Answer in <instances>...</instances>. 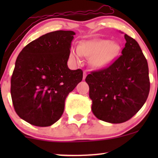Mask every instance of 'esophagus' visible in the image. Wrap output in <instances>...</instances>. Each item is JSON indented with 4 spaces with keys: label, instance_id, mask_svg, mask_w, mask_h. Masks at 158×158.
I'll use <instances>...</instances> for the list:
<instances>
[{
    "label": "esophagus",
    "instance_id": "esophagus-1",
    "mask_svg": "<svg viewBox=\"0 0 158 158\" xmlns=\"http://www.w3.org/2000/svg\"><path fill=\"white\" fill-rule=\"evenodd\" d=\"M86 77H87V73L86 72H83V80H85Z\"/></svg>",
    "mask_w": 158,
    "mask_h": 158
}]
</instances>
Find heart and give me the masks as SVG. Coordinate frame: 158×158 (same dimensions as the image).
Masks as SVG:
<instances>
[{"instance_id": "obj_1", "label": "heart", "mask_w": 158, "mask_h": 158, "mask_svg": "<svg viewBox=\"0 0 158 158\" xmlns=\"http://www.w3.org/2000/svg\"><path fill=\"white\" fill-rule=\"evenodd\" d=\"M121 51L118 42L108 39H94L83 41L75 49H71L70 59L80 61L82 56L90 58L89 63L94 68L102 69L109 66L117 58Z\"/></svg>"}]
</instances>
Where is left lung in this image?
I'll return each mask as SVG.
<instances>
[{
  "mask_svg": "<svg viewBox=\"0 0 158 158\" xmlns=\"http://www.w3.org/2000/svg\"><path fill=\"white\" fill-rule=\"evenodd\" d=\"M124 37L122 55L108 68L92 72L85 79L92 112L110 123L131 119L146 102L150 89L147 60L138 43L126 34Z\"/></svg>",
  "mask_w": 158,
  "mask_h": 158,
  "instance_id": "left-lung-1",
  "label": "left lung"
}]
</instances>
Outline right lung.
Here are the masks:
<instances>
[{
    "label": "right lung",
    "mask_w": 158,
    "mask_h": 158,
    "mask_svg": "<svg viewBox=\"0 0 158 158\" xmlns=\"http://www.w3.org/2000/svg\"><path fill=\"white\" fill-rule=\"evenodd\" d=\"M76 33L58 30L40 36L21 50L11 78V97L21 119L39 127L57 122L65 99L82 80L80 69L68 68Z\"/></svg>",
    "instance_id": "obj_1"
}]
</instances>
